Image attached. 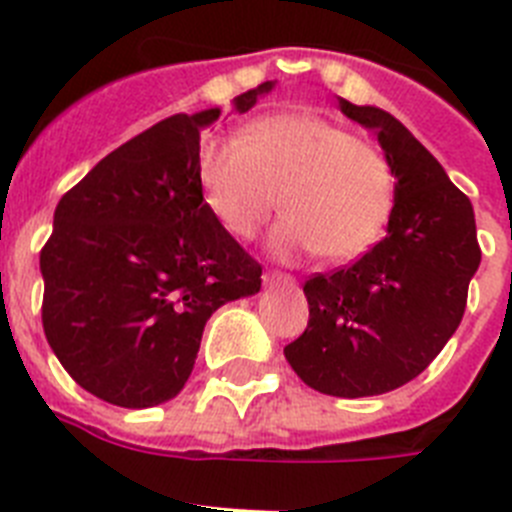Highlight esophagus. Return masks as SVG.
<instances>
[{
    "label": "esophagus",
    "instance_id": "34e87169",
    "mask_svg": "<svg viewBox=\"0 0 512 512\" xmlns=\"http://www.w3.org/2000/svg\"><path fill=\"white\" fill-rule=\"evenodd\" d=\"M264 282H274V284H292L295 282V277L292 274H287V271H279V269H271L264 274Z\"/></svg>",
    "mask_w": 512,
    "mask_h": 512
}]
</instances>
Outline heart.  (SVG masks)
<instances>
[{"label": "heart", "instance_id": "b5f03b06", "mask_svg": "<svg viewBox=\"0 0 512 512\" xmlns=\"http://www.w3.org/2000/svg\"><path fill=\"white\" fill-rule=\"evenodd\" d=\"M200 187L215 220L253 238L282 207L271 233L279 256L312 251L354 259L372 246L395 207V171L369 140L315 115H271L241 135L210 140L200 153Z\"/></svg>", "mask_w": 512, "mask_h": 512}]
</instances>
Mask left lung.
I'll list each match as a JSON object with an SVG mask.
<instances>
[{"mask_svg": "<svg viewBox=\"0 0 512 512\" xmlns=\"http://www.w3.org/2000/svg\"><path fill=\"white\" fill-rule=\"evenodd\" d=\"M374 128L397 179L382 241L361 259L305 282L310 320L284 356L312 390L333 397L392 392L428 369L467 310L482 251L472 202L400 120L341 99Z\"/></svg>", "mask_w": 512, "mask_h": 512, "instance_id": "8db88e82", "label": "left lung"}]
</instances>
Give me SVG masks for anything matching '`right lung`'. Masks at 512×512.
Masks as SVG:
<instances>
[{
	"instance_id": "obj_1",
	"label": "right lung",
	"mask_w": 512,
	"mask_h": 512,
	"mask_svg": "<svg viewBox=\"0 0 512 512\" xmlns=\"http://www.w3.org/2000/svg\"><path fill=\"white\" fill-rule=\"evenodd\" d=\"M269 89L235 97V110ZM217 115H171L104 156L63 194L40 251L53 354L120 408L179 395L212 312L261 289V264L202 197L200 130Z\"/></svg>"
}]
</instances>
